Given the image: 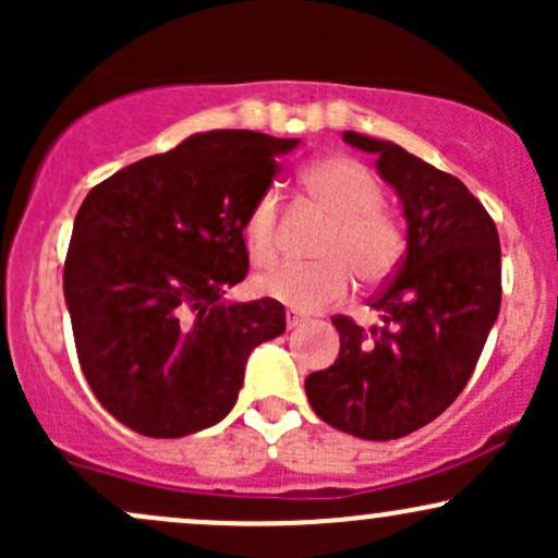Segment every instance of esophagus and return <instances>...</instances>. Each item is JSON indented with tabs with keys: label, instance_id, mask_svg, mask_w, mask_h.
<instances>
[{
	"label": "esophagus",
	"instance_id": "1",
	"mask_svg": "<svg viewBox=\"0 0 558 558\" xmlns=\"http://www.w3.org/2000/svg\"><path fill=\"white\" fill-rule=\"evenodd\" d=\"M299 325H304V315H299V312L288 310L286 312V328L293 330V328H299Z\"/></svg>",
	"mask_w": 558,
	"mask_h": 558
}]
</instances>
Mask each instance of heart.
Here are the masks:
<instances>
[{"mask_svg":"<svg viewBox=\"0 0 558 558\" xmlns=\"http://www.w3.org/2000/svg\"><path fill=\"white\" fill-rule=\"evenodd\" d=\"M304 185L319 207L336 220L319 257L323 265H280L254 278L262 299L280 301L293 312H319L351 291V272L375 286L393 272L401 257V233L380 215L383 194L367 170L354 159H319L304 172ZM280 196L265 191L243 222V243L252 262L270 265L278 257Z\"/></svg>","mask_w":558,"mask_h":558,"instance_id":"heart-1","label":"heart"}]
</instances>
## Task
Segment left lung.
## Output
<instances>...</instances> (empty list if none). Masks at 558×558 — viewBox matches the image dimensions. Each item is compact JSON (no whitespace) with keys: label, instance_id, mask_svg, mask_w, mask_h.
<instances>
[{"label":"left lung","instance_id":"left-lung-1","mask_svg":"<svg viewBox=\"0 0 558 558\" xmlns=\"http://www.w3.org/2000/svg\"><path fill=\"white\" fill-rule=\"evenodd\" d=\"M375 155L407 220V254L373 299L380 328L332 317L341 351L304 380L319 420L364 440L420 430L462 393L501 306L496 222L459 178L393 141L345 131Z\"/></svg>","mask_w":558,"mask_h":558}]
</instances>
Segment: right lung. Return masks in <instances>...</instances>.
I'll use <instances>...</instances> for the list:
<instances>
[{
	"label": "right lung",
	"instance_id": "obj_1",
	"mask_svg": "<svg viewBox=\"0 0 558 558\" xmlns=\"http://www.w3.org/2000/svg\"><path fill=\"white\" fill-rule=\"evenodd\" d=\"M301 144L254 131L194 133L83 198L65 304L83 375L141 435L183 438L239 401L248 354L286 330L272 299L228 304L248 270L243 222Z\"/></svg>",
	"mask_w": 558,
	"mask_h": 558
}]
</instances>
